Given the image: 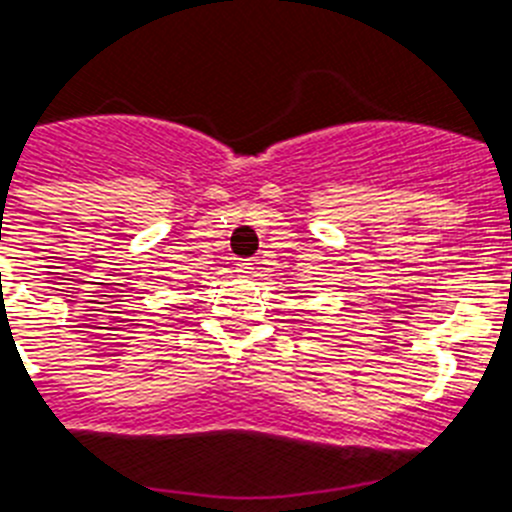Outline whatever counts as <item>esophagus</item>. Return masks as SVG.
Returning <instances> with one entry per match:
<instances>
[{
	"label": "esophagus",
	"mask_w": 512,
	"mask_h": 512,
	"mask_svg": "<svg viewBox=\"0 0 512 512\" xmlns=\"http://www.w3.org/2000/svg\"><path fill=\"white\" fill-rule=\"evenodd\" d=\"M255 270V263H249V260H242V263H236V273L239 276H249Z\"/></svg>",
	"instance_id": "34e87169"
}]
</instances>
